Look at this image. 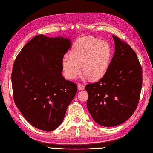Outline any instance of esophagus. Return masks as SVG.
Returning <instances> with one entry per match:
<instances>
[{
	"label": "esophagus",
	"instance_id": "obj_1",
	"mask_svg": "<svg viewBox=\"0 0 153 153\" xmlns=\"http://www.w3.org/2000/svg\"><path fill=\"white\" fill-rule=\"evenodd\" d=\"M77 88H78V89L79 90H82L84 89V86L82 84H77Z\"/></svg>",
	"mask_w": 153,
	"mask_h": 153
}]
</instances>
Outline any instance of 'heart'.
Instances as JSON below:
<instances>
[{
    "label": "heart",
    "instance_id": "1",
    "mask_svg": "<svg viewBox=\"0 0 153 153\" xmlns=\"http://www.w3.org/2000/svg\"><path fill=\"white\" fill-rule=\"evenodd\" d=\"M112 50L108 42L87 36L77 40L70 51L62 59V67L67 78L74 79L82 70L92 80L105 76L109 65Z\"/></svg>",
    "mask_w": 153,
    "mask_h": 153
}]
</instances>
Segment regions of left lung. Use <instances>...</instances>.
<instances>
[{"label":"left lung","instance_id":"obj_1","mask_svg":"<svg viewBox=\"0 0 153 153\" xmlns=\"http://www.w3.org/2000/svg\"><path fill=\"white\" fill-rule=\"evenodd\" d=\"M115 52L105 76L87 84V108L98 124L105 127L123 123L138 106L142 85V69L128 44L113 35Z\"/></svg>","mask_w":153,"mask_h":153}]
</instances>
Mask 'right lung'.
Segmentation results:
<instances>
[{
    "label": "right lung",
    "instance_id": "right-lung-1",
    "mask_svg": "<svg viewBox=\"0 0 153 153\" xmlns=\"http://www.w3.org/2000/svg\"><path fill=\"white\" fill-rule=\"evenodd\" d=\"M71 41L42 34L29 41L15 59L11 74L15 105L31 125L46 131L63 122L76 94V84L62 76V59Z\"/></svg>",
    "mask_w": 153,
    "mask_h": 153
}]
</instances>
